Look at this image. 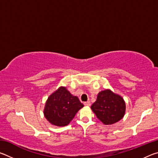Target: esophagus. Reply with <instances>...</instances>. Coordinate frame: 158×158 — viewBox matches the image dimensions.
<instances>
[{"label":"esophagus","instance_id":"esophagus-1","mask_svg":"<svg viewBox=\"0 0 158 158\" xmlns=\"http://www.w3.org/2000/svg\"><path fill=\"white\" fill-rule=\"evenodd\" d=\"M85 106H90V101H87V102H85L84 103Z\"/></svg>","mask_w":158,"mask_h":158}]
</instances>
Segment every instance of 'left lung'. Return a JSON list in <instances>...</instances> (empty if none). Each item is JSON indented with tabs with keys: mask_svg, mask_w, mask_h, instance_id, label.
<instances>
[{
	"mask_svg": "<svg viewBox=\"0 0 158 158\" xmlns=\"http://www.w3.org/2000/svg\"><path fill=\"white\" fill-rule=\"evenodd\" d=\"M91 109L103 123L111 125L119 121L123 117L125 103L120 95L114 94L109 90H105L98 93Z\"/></svg>",
	"mask_w": 158,
	"mask_h": 158,
	"instance_id": "left-lung-1",
	"label": "left lung"
}]
</instances>
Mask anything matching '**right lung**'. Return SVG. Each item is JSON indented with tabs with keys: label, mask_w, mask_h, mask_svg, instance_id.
<instances>
[{
	"label": "right lung",
	"mask_w": 158,
	"mask_h": 158,
	"mask_svg": "<svg viewBox=\"0 0 158 158\" xmlns=\"http://www.w3.org/2000/svg\"><path fill=\"white\" fill-rule=\"evenodd\" d=\"M84 105L65 87H60L51 95L44 107V116L56 126H65L73 119Z\"/></svg>",
	"instance_id": "right-lung-1"
}]
</instances>
